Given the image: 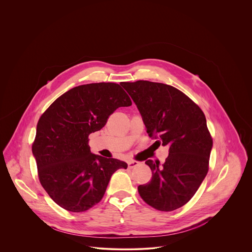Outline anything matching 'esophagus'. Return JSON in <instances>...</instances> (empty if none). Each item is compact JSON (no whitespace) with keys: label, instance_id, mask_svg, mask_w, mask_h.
Segmentation results:
<instances>
[{"label":"esophagus","instance_id":"1","mask_svg":"<svg viewBox=\"0 0 252 252\" xmlns=\"http://www.w3.org/2000/svg\"><path fill=\"white\" fill-rule=\"evenodd\" d=\"M127 164H128V168L129 169H132V168L136 167L139 163L137 161H135V160H129Z\"/></svg>","mask_w":252,"mask_h":252}]
</instances>
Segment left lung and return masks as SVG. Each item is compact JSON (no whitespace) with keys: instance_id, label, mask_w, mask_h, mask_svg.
I'll use <instances>...</instances> for the list:
<instances>
[{"instance_id":"obj_1","label":"left lung","mask_w":252,"mask_h":252,"mask_svg":"<svg viewBox=\"0 0 252 252\" xmlns=\"http://www.w3.org/2000/svg\"><path fill=\"white\" fill-rule=\"evenodd\" d=\"M121 85L137 105L150 136L169 146L160 165L148 159L153 175L140 185L141 198L151 207L171 212L187 204L209 171L213 138L201 108L187 94L170 85L138 80Z\"/></svg>"}]
</instances>
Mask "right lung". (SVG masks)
Instances as JSON below:
<instances>
[{
	"label": "right lung",
	"mask_w": 252,
	"mask_h": 252,
	"mask_svg": "<svg viewBox=\"0 0 252 252\" xmlns=\"http://www.w3.org/2000/svg\"><path fill=\"white\" fill-rule=\"evenodd\" d=\"M131 104L120 85L92 83L63 94L40 116L32 151L39 182L60 207L73 213L91 209L102 199L113 173L127 168L91 153L89 135L117 108Z\"/></svg>",
	"instance_id": "add662e5"
}]
</instances>
